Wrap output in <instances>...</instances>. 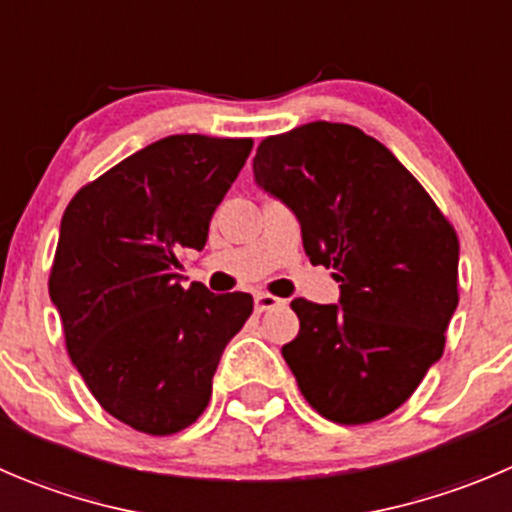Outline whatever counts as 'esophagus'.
<instances>
[{
	"label": "esophagus",
	"mask_w": 512,
	"mask_h": 512,
	"mask_svg": "<svg viewBox=\"0 0 512 512\" xmlns=\"http://www.w3.org/2000/svg\"><path fill=\"white\" fill-rule=\"evenodd\" d=\"M253 306H256V311H269V309H274V306H281V299H276L274 294H266V291H261V294L253 296Z\"/></svg>",
	"instance_id": "1"
}]
</instances>
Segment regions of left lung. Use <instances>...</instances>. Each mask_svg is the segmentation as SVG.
Returning <instances> with one entry per match:
<instances>
[{
    "mask_svg": "<svg viewBox=\"0 0 512 512\" xmlns=\"http://www.w3.org/2000/svg\"><path fill=\"white\" fill-rule=\"evenodd\" d=\"M253 175L296 213L314 266L334 269L337 304L291 301L284 344L304 399L326 420L367 425L405 405L445 352L460 243L420 180L354 125H299L261 140Z\"/></svg>",
    "mask_w": 512,
    "mask_h": 512,
    "instance_id": "8db88e82",
    "label": "left lung"
}]
</instances>
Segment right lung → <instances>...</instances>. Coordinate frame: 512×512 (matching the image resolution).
Listing matches in <instances>:
<instances>
[{"mask_svg":"<svg viewBox=\"0 0 512 512\" xmlns=\"http://www.w3.org/2000/svg\"><path fill=\"white\" fill-rule=\"evenodd\" d=\"M251 138L170 135L82 186L65 208L50 271L72 364L115 420L173 435L203 415L251 294L180 286V251L206 246L211 216Z\"/></svg>","mask_w":512,"mask_h":512,"instance_id":"add662e5","label":"right lung"}]
</instances>
